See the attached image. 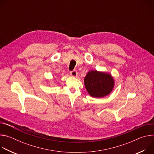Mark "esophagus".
<instances>
[{
    "instance_id": "34e87169",
    "label": "esophagus",
    "mask_w": 154,
    "mask_h": 154,
    "mask_svg": "<svg viewBox=\"0 0 154 154\" xmlns=\"http://www.w3.org/2000/svg\"><path fill=\"white\" fill-rule=\"evenodd\" d=\"M70 74H71V76H72V77H76V76L77 75V72L76 71L74 70V71H71V72H70Z\"/></svg>"
}]
</instances>
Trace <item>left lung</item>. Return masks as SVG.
I'll return each mask as SVG.
<instances>
[{"instance_id":"1","label":"left lung","mask_w":154,"mask_h":154,"mask_svg":"<svg viewBox=\"0 0 154 154\" xmlns=\"http://www.w3.org/2000/svg\"><path fill=\"white\" fill-rule=\"evenodd\" d=\"M86 89L93 97H103L108 95L113 89L115 82L108 73L90 71L84 79Z\"/></svg>"}]
</instances>
